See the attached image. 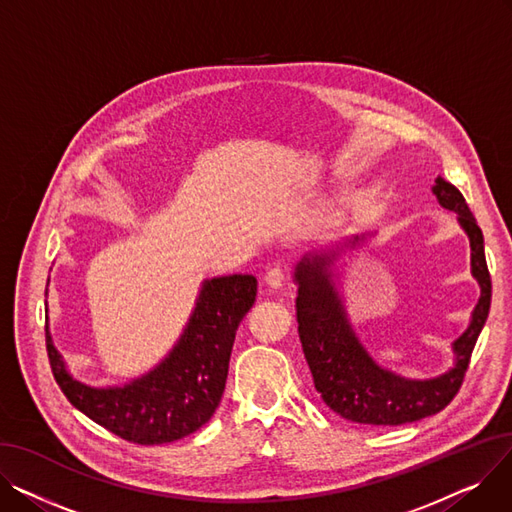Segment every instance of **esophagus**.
<instances>
[{"label": "esophagus", "mask_w": 512, "mask_h": 512, "mask_svg": "<svg viewBox=\"0 0 512 512\" xmlns=\"http://www.w3.org/2000/svg\"><path fill=\"white\" fill-rule=\"evenodd\" d=\"M265 286L270 290H280L284 286V272L280 267H272V270L265 274Z\"/></svg>", "instance_id": "34e87169"}]
</instances>
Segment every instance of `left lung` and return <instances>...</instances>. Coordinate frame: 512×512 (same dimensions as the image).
<instances>
[{
	"instance_id": "obj_1",
	"label": "left lung",
	"mask_w": 512,
	"mask_h": 512,
	"mask_svg": "<svg viewBox=\"0 0 512 512\" xmlns=\"http://www.w3.org/2000/svg\"><path fill=\"white\" fill-rule=\"evenodd\" d=\"M438 203L456 213L471 245V274L481 297L471 313L469 328L452 342L454 365L436 378L411 380L371 359L348 319L338 292L336 261L344 251L363 247L367 238L357 234L342 249L307 253L294 267L297 282V321L303 353L315 390L340 417L365 425H402L440 413L459 392L475 342L486 326L492 303V280L483 253V234L459 188L442 176L432 186Z\"/></svg>"
}]
</instances>
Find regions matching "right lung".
Returning <instances> with one entry per match:
<instances>
[{
  "mask_svg": "<svg viewBox=\"0 0 512 512\" xmlns=\"http://www.w3.org/2000/svg\"><path fill=\"white\" fill-rule=\"evenodd\" d=\"M255 297V276L232 274L205 280L191 319L166 359L124 386L95 388L78 382L45 326L53 378L72 405L107 432L143 446L180 440L197 432L218 409L234 336Z\"/></svg>",
  "mask_w": 512,
  "mask_h": 512,
  "instance_id": "1",
  "label": "right lung"
}]
</instances>
